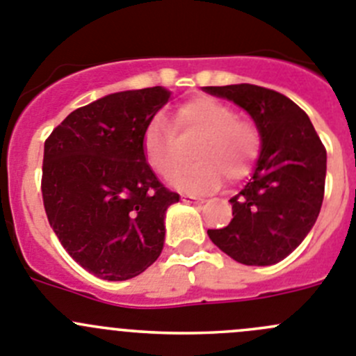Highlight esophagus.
Here are the masks:
<instances>
[{
  "mask_svg": "<svg viewBox=\"0 0 356 356\" xmlns=\"http://www.w3.org/2000/svg\"><path fill=\"white\" fill-rule=\"evenodd\" d=\"M181 200L184 204H204V198L200 197H193V195H181Z\"/></svg>",
  "mask_w": 356,
  "mask_h": 356,
  "instance_id": "34e87169",
  "label": "esophagus"
}]
</instances>
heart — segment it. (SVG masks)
Listing matches in <instances>:
<instances>
[{
    "label": "heart",
    "mask_w": 356,
    "mask_h": 356,
    "mask_svg": "<svg viewBox=\"0 0 356 356\" xmlns=\"http://www.w3.org/2000/svg\"><path fill=\"white\" fill-rule=\"evenodd\" d=\"M174 127L181 137L197 135L191 149L195 163L175 170L170 184L186 193H209L223 184L241 181L251 170L260 151V133L251 121L238 119L223 102L198 96L175 111ZM142 152L156 174L167 177L179 165V144L173 128L156 115L142 133Z\"/></svg>",
    "instance_id": "b5f03b06"
}]
</instances>
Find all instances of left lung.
I'll use <instances>...</instances> for the list:
<instances>
[{"instance_id":"left-lung-1","label":"left lung","mask_w":356,"mask_h":356,"mask_svg":"<svg viewBox=\"0 0 356 356\" xmlns=\"http://www.w3.org/2000/svg\"><path fill=\"white\" fill-rule=\"evenodd\" d=\"M202 89L244 108L260 133V156L251 179L230 198L234 219L221 230H207L209 238L238 264H277L316 223L327 151L307 114L281 92L253 84Z\"/></svg>"}]
</instances>
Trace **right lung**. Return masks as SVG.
<instances>
[{
	"instance_id": "add662e5",
	"label": "right lung",
	"mask_w": 356,
	"mask_h": 356,
	"mask_svg": "<svg viewBox=\"0 0 356 356\" xmlns=\"http://www.w3.org/2000/svg\"><path fill=\"white\" fill-rule=\"evenodd\" d=\"M170 95L161 86L112 92L73 111L45 140L49 223L70 257L105 281L135 277L161 254L179 195L145 161L142 133Z\"/></svg>"
}]
</instances>
